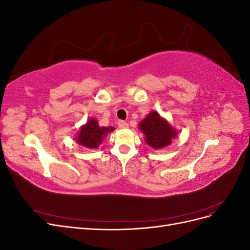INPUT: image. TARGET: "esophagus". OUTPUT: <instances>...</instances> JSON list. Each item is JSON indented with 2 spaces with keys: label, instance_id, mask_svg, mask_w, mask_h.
Masks as SVG:
<instances>
[{
  "label": "esophagus",
  "instance_id": "obj_1",
  "mask_svg": "<svg viewBox=\"0 0 250 250\" xmlns=\"http://www.w3.org/2000/svg\"><path fill=\"white\" fill-rule=\"evenodd\" d=\"M118 126L120 127V128H128V124L125 122V121H119L118 122Z\"/></svg>",
  "mask_w": 250,
  "mask_h": 250
}]
</instances>
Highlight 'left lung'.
Listing matches in <instances>:
<instances>
[{"mask_svg":"<svg viewBox=\"0 0 250 250\" xmlns=\"http://www.w3.org/2000/svg\"><path fill=\"white\" fill-rule=\"evenodd\" d=\"M140 128L146 135V143L154 149H161L172 143V139L176 137V130L161 118L158 112L153 111L144 119L140 123Z\"/></svg>","mask_w":250,"mask_h":250,"instance_id":"left-lung-1","label":"left lung"}]
</instances>
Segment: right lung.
<instances>
[{
    "label": "right lung",
    "instance_id": "right-lung-1",
    "mask_svg": "<svg viewBox=\"0 0 250 250\" xmlns=\"http://www.w3.org/2000/svg\"><path fill=\"white\" fill-rule=\"evenodd\" d=\"M113 130H115L113 127H100L96 120L90 119L85 125L81 127L77 142L83 147L95 149L102 143L105 135Z\"/></svg>",
    "mask_w": 250,
    "mask_h": 250
}]
</instances>
